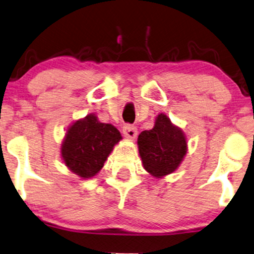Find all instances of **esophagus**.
Listing matches in <instances>:
<instances>
[{
  "instance_id": "obj_1",
  "label": "esophagus",
  "mask_w": 254,
  "mask_h": 254,
  "mask_svg": "<svg viewBox=\"0 0 254 254\" xmlns=\"http://www.w3.org/2000/svg\"><path fill=\"white\" fill-rule=\"evenodd\" d=\"M137 129L134 127H132V125L130 124H127L125 127H123V133L124 136L127 138V139H134V138L137 137Z\"/></svg>"
}]
</instances>
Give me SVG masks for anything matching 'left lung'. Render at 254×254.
Returning <instances> with one entry per match:
<instances>
[{"instance_id":"left-lung-1","label":"left lung","mask_w":254,"mask_h":254,"mask_svg":"<svg viewBox=\"0 0 254 254\" xmlns=\"http://www.w3.org/2000/svg\"><path fill=\"white\" fill-rule=\"evenodd\" d=\"M137 145L144 169L155 178L175 172L188 152L185 133L165 114L156 117L152 129L139 133Z\"/></svg>"}]
</instances>
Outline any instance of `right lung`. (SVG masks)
Segmentation results:
<instances>
[{
  "label": "right lung",
  "mask_w": 254,
  "mask_h": 254,
  "mask_svg": "<svg viewBox=\"0 0 254 254\" xmlns=\"http://www.w3.org/2000/svg\"><path fill=\"white\" fill-rule=\"evenodd\" d=\"M121 139L122 134L114 125L101 123L95 114H89L69 125L61 145V157L79 178H92Z\"/></svg>",
  "instance_id": "obj_1"
}]
</instances>
